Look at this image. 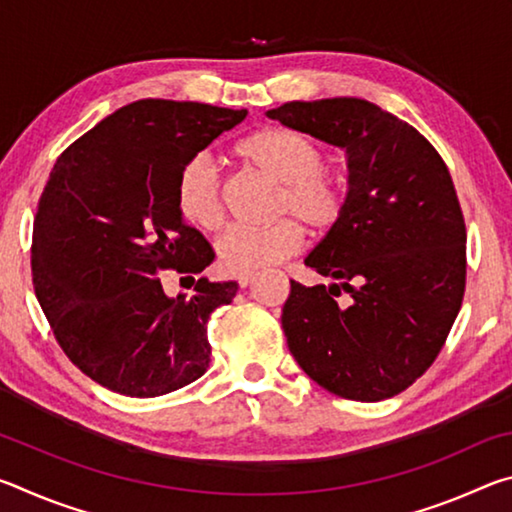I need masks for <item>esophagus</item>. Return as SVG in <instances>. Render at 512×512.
I'll list each match as a JSON object with an SVG mask.
<instances>
[{
	"instance_id": "esophagus-1",
	"label": "esophagus",
	"mask_w": 512,
	"mask_h": 512,
	"mask_svg": "<svg viewBox=\"0 0 512 512\" xmlns=\"http://www.w3.org/2000/svg\"><path fill=\"white\" fill-rule=\"evenodd\" d=\"M253 280H255V273H239L237 275V282H239L241 289H246Z\"/></svg>"
}]
</instances>
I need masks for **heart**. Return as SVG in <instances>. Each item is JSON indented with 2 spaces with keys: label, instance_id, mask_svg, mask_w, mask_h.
I'll return each mask as SVG.
<instances>
[{
  "label": "heart",
  "instance_id": "1",
  "mask_svg": "<svg viewBox=\"0 0 512 512\" xmlns=\"http://www.w3.org/2000/svg\"><path fill=\"white\" fill-rule=\"evenodd\" d=\"M235 151L241 160L282 183L280 214L298 215L311 230H327L341 219L345 180L341 171L325 167L323 149L305 133L262 128L244 137ZM173 201L194 228L212 232L223 223L221 180L205 155H196L178 171ZM297 220L284 216L271 225H230L216 241L219 264L230 273H255L296 255L305 246V228Z\"/></svg>",
  "mask_w": 512,
  "mask_h": 512
}]
</instances>
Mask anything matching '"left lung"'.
<instances>
[{
  "mask_svg": "<svg viewBox=\"0 0 512 512\" xmlns=\"http://www.w3.org/2000/svg\"><path fill=\"white\" fill-rule=\"evenodd\" d=\"M266 115L341 146L350 169L341 219L305 259L334 284L291 280L289 350L325 391L388 400L436 361L463 302L467 235L447 164L413 126L363 99L291 101Z\"/></svg>",
  "mask_w": 512,
  "mask_h": 512,
  "instance_id": "obj_1",
  "label": "left lung"
}]
</instances>
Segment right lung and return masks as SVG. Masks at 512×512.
Returning a JSON list of instances; mask_svg holds the SVG:
<instances>
[{
    "label": "right lung",
    "mask_w": 512,
    "mask_h": 512,
    "mask_svg": "<svg viewBox=\"0 0 512 512\" xmlns=\"http://www.w3.org/2000/svg\"><path fill=\"white\" fill-rule=\"evenodd\" d=\"M248 110L142 99L112 112L60 153L33 221V289L60 348L97 384L158 397L210 368L207 320L237 282L201 277L207 239L180 216L173 187ZM183 272L192 297L169 299L162 270Z\"/></svg>",
    "instance_id": "right-lung-1"
}]
</instances>
